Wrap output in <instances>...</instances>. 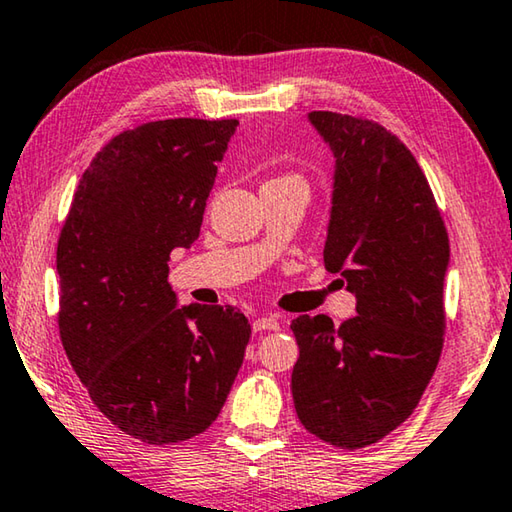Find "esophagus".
Here are the masks:
<instances>
[{
	"instance_id": "esophagus-1",
	"label": "esophagus",
	"mask_w": 512,
	"mask_h": 512,
	"mask_svg": "<svg viewBox=\"0 0 512 512\" xmlns=\"http://www.w3.org/2000/svg\"><path fill=\"white\" fill-rule=\"evenodd\" d=\"M280 328V321L275 319L273 314H266V316H257L253 321V330L255 332H262V330H278Z\"/></svg>"
}]
</instances>
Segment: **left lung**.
Masks as SVG:
<instances>
[{
	"label": "left lung",
	"instance_id": "1",
	"mask_svg": "<svg viewBox=\"0 0 512 512\" xmlns=\"http://www.w3.org/2000/svg\"><path fill=\"white\" fill-rule=\"evenodd\" d=\"M335 159L323 262L355 296L353 319L296 316V415L342 449L383 440L412 415L442 353L449 237L412 152L371 120L312 111Z\"/></svg>",
	"mask_w": 512,
	"mask_h": 512
}]
</instances>
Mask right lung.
Listing matches in <instances>:
<instances>
[{
	"mask_svg": "<svg viewBox=\"0 0 512 512\" xmlns=\"http://www.w3.org/2000/svg\"><path fill=\"white\" fill-rule=\"evenodd\" d=\"M237 125L175 118L118 134L81 175L56 246L72 369L111 424L148 444L214 424L250 339L237 307H177L168 282L170 253L200 237Z\"/></svg>",
	"mask_w": 512,
	"mask_h": 512,
	"instance_id": "right-lung-1",
	"label": "right lung"
}]
</instances>
